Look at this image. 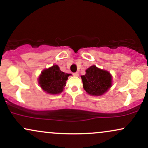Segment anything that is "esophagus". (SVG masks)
Listing matches in <instances>:
<instances>
[{"label":"esophagus","instance_id":"obj_1","mask_svg":"<svg viewBox=\"0 0 148 148\" xmlns=\"http://www.w3.org/2000/svg\"><path fill=\"white\" fill-rule=\"evenodd\" d=\"M73 75H74V76H79V74L78 72H75V73H74V74H73Z\"/></svg>","mask_w":148,"mask_h":148}]
</instances>
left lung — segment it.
<instances>
[{"label": "left lung", "mask_w": 148, "mask_h": 148, "mask_svg": "<svg viewBox=\"0 0 148 148\" xmlns=\"http://www.w3.org/2000/svg\"><path fill=\"white\" fill-rule=\"evenodd\" d=\"M83 88L88 95L101 96L112 86V75L105 69L90 66L86 70V74L81 76Z\"/></svg>", "instance_id": "left-lung-1"}]
</instances>
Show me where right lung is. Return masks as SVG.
I'll return each mask as SVG.
<instances>
[{
  "label": "right lung",
  "mask_w": 148,
  "mask_h": 148,
  "mask_svg": "<svg viewBox=\"0 0 148 148\" xmlns=\"http://www.w3.org/2000/svg\"><path fill=\"white\" fill-rule=\"evenodd\" d=\"M70 74L60 70L56 64L44 69L38 77V84L45 92L49 95H58L62 92L66 86V81Z\"/></svg>",
  "instance_id": "1"
}]
</instances>
